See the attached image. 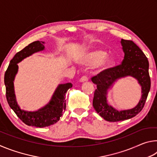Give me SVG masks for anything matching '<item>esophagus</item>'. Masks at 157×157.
Instances as JSON below:
<instances>
[{"label":"esophagus","mask_w":157,"mask_h":157,"mask_svg":"<svg viewBox=\"0 0 157 157\" xmlns=\"http://www.w3.org/2000/svg\"><path fill=\"white\" fill-rule=\"evenodd\" d=\"M88 80H89V78H88V77H87L86 75L82 76V78H80V82H86V81H88Z\"/></svg>","instance_id":"1"}]
</instances>
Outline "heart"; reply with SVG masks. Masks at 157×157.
Returning a JSON list of instances; mask_svg holds the SVG:
<instances>
[{
  "instance_id": "1",
  "label": "heart",
  "mask_w": 157,
  "mask_h": 157,
  "mask_svg": "<svg viewBox=\"0 0 157 157\" xmlns=\"http://www.w3.org/2000/svg\"><path fill=\"white\" fill-rule=\"evenodd\" d=\"M107 52L104 50H95L85 57L84 62L85 64L94 66L99 64L102 68H107L114 63V60L111 57H106Z\"/></svg>"
}]
</instances>
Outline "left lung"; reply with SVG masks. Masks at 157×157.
Wrapping results in <instances>:
<instances>
[{"label": "left lung", "mask_w": 157, "mask_h": 157, "mask_svg": "<svg viewBox=\"0 0 157 157\" xmlns=\"http://www.w3.org/2000/svg\"><path fill=\"white\" fill-rule=\"evenodd\" d=\"M121 44L124 52L121 64L105 69L91 78L93 83L97 85L93 106L97 113L109 122L124 121L136 116L144 107L150 90L151 81L147 58L133 41L122 39ZM129 75L136 78L142 85V97L136 108L118 112L107 104L106 91L117 79Z\"/></svg>", "instance_id": "8db88e82"}]
</instances>
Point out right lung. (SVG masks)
Returning <instances> with one entry per match:
<instances>
[{
  "instance_id": "add662e5",
  "label": "right lung",
  "mask_w": 157,
  "mask_h": 157,
  "mask_svg": "<svg viewBox=\"0 0 157 157\" xmlns=\"http://www.w3.org/2000/svg\"><path fill=\"white\" fill-rule=\"evenodd\" d=\"M43 44L44 42L41 43L39 41H34L18 52L10 61L8 68L5 71L4 78L6 88V98L10 107L25 124L36 127H48L56 123L59 120L65 110L66 91L73 86L71 83L59 85L48 104L34 112L21 110L18 107L16 102L13 84L15 75L18 71L17 63L33 53L43 50L44 49Z\"/></svg>"
}]
</instances>
